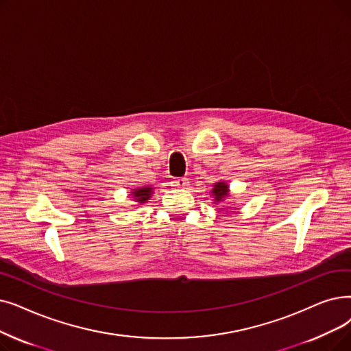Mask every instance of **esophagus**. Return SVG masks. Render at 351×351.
<instances>
[{
  "instance_id": "obj_1",
  "label": "esophagus",
  "mask_w": 351,
  "mask_h": 351,
  "mask_svg": "<svg viewBox=\"0 0 351 351\" xmlns=\"http://www.w3.org/2000/svg\"><path fill=\"white\" fill-rule=\"evenodd\" d=\"M188 179L186 178H173V180H172V186H175V188H185V186H188Z\"/></svg>"
}]
</instances>
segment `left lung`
<instances>
[{
	"label": "left lung",
	"instance_id": "1",
	"mask_svg": "<svg viewBox=\"0 0 351 351\" xmlns=\"http://www.w3.org/2000/svg\"><path fill=\"white\" fill-rule=\"evenodd\" d=\"M210 196L213 197V204H215V205L222 204L228 196H231L230 185H228L225 180L215 182V184H213L212 191H210Z\"/></svg>",
	"mask_w": 351,
	"mask_h": 351
}]
</instances>
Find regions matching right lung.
I'll return each mask as SVG.
<instances>
[{"label":"right lung","instance_id":"add662e5","mask_svg":"<svg viewBox=\"0 0 351 351\" xmlns=\"http://www.w3.org/2000/svg\"><path fill=\"white\" fill-rule=\"evenodd\" d=\"M129 193L132 195L133 201L136 204L143 205L150 199L152 195H154V186H139V188L132 189V192H129Z\"/></svg>","mask_w":351,"mask_h":351}]
</instances>
